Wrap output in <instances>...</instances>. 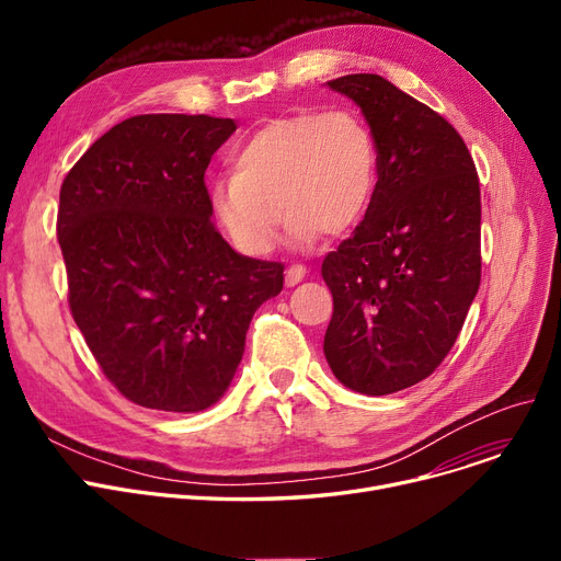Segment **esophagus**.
<instances>
[{
    "label": "esophagus",
    "instance_id": "34e87169",
    "mask_svg": "<svg viewBox=\"0 0 561 561\" xmlns=\"http://www.w3.org/2000/svg\"><path fill=\"white\" fill-rule=\"evenodd\" d=\"M305 277H307V268H305V265L296 263V265H290V268L286 271V279L284 282H286L288 288H293V286H298Z\"/></svg>",
    "mask_w": 561,
    "mask_h": 561
}]
</instances>
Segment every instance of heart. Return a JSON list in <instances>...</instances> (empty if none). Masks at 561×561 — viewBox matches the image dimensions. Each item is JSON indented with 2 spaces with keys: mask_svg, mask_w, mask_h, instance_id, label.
<instances>
[{
  "mask_svg": "<svg viewBox=\"0 0 561 561\" xmlns=\"http://www.w3.org/2000/svg\"><path fill=\"white\" fill-rule=\"evenodd\" d=\"M377 147L355 111L293 113L261 125L231 157V176L209 191L211 211L231 245L268 254L286 220V239L309 248L355 229L373 202Z\"/></svg>",
  "mask_w": 561,
  "mask_h": 561,
  "instance_id": "heart-1",
  "label": "heart"
}]
</instances>
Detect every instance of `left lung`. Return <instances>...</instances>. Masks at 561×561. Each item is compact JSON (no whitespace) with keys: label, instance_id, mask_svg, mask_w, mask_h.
<instances>
[{"label":"left lung","instance_id":"obj_1","mask_svg":"<svg viewBox=\"0 0 561 561\" xmlns=\"http://www.w3.org/2000/svg\"><path fill=\"white\" fill-rule=\"evenodd\" d=\"M355 102L377 147L364 220L322 261L334 298L325 359L343 387L389 396L446 359L480 288V180L436 111L379 75L328 81Z\"/></svg>","mask_w":561,"mask_h":561}]
</instances>
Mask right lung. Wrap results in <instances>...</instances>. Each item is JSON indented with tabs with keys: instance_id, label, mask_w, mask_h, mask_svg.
Segmentation results:
<instances>
[{
	"instance_id": "obj_1",
	"label": "right lung",
	"mask_w": 561,
	"mask_h": 561,
	"mask_svg": "<svg viewBox=\"0 0 561 561\" xmlns=\"http://www.w3.org/2000/svg\"><path fill=\"white\" fill-rule=\"evenodd\" d=\"M231 117L134 115L98 138L61 186L70 309L131 402L195 414L239 368L254 311L284 265L236 252L211 222L204 172Z\"/></svg>"
}]
</instances>
